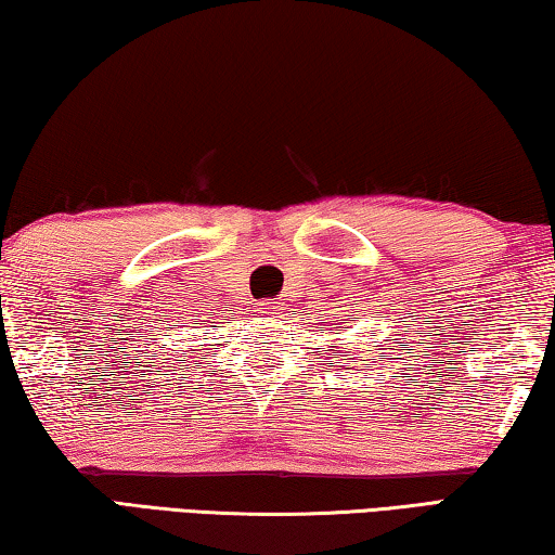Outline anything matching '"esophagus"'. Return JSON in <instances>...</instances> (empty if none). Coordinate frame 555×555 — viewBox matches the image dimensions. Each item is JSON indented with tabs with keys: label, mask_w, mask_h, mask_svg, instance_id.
I'll use <instances>...</instances> for the list:
<instances>
[{
	"label": "esophagus",
	"mask_w": 555,
	"mask_h": 555,
	"mask_svg": "<svg viewBox=\"0 0 555 555\" xmlns=\"http://www.w3.org/2000/svg\"><path fill=\"white\" fill-rule=\"evenodd\" d=\"M259 311L269 315V313H274V306H271V304H259Z\"/></svg>",
	"instance_id": "obj_1"
}]
</instances>
